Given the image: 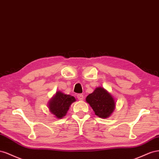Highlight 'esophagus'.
<instances>
[{
    "label": "esophagus",
    "mask_w": 159,
    "mask_h": 159,
    "mask_svg": "<svg viewBox=\"0 0 159 159\" xmlns=\"http://www.w3.org/2000/svg\"><path fill=\"white\" fill-rule=\"evenodd\" d=\"M77 98H78V99L80 100V101H83V100L84 99L83 94H79L78 95H77Z\"/></svg>",
    "instance_id": "obj_1"
}]
</instances>
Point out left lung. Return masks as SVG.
I'll list each match as a JSON object with an SVG mask.
<instances>
[{
  "label": "left lung",
  "mask_w": 159,
  "mask_h": 159,
  "mask_svg": "<svg viewBox=\"0 0 159 159\" xmlns=\"http://www.w3.org/2000/svg\"><path fill=\"white\" fill-rule=\"evenodd\" d=\"M86 101L92 107L95 115L107 119L114 111L115 101L112 95L102 87H98L86 98Z\"/></svg>",
  "instance_id": "8db88e82"
}]
</instances>
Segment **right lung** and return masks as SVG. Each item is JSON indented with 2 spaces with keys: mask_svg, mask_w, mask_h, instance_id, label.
Instances as JSON below:
<instances>
[{
  "mask_svg": "<svg viewBox=\"0 0 159 159\" xmlns=\"http://www.w3.org/2000/svg\"><path fill=\"white\" fill-rule=\"evenodd\" d=\"M75 101L76 99L74 97L57 91L48 102L50 112L57 119H60L66 115L71 104Z\"/></svg>",
  "mask_w": 159,
  "mask_h": 159,
  "instance_id": "add662e5",
  "label": "right lung"
}]
</instances>
